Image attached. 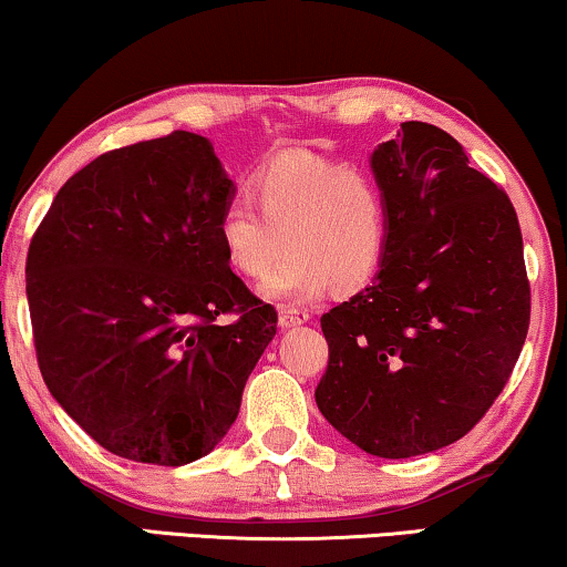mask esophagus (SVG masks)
I'll use <instances>...</instances> for the list:
<instances>
[{
  "label": "esophagus",
  "mask_w": 567,
  "mask_h": 567,
  "mask_svg": "<svg viewBox=\"0 0 567 567\" xmlns=\"http://www.w3.org/2000/svg\"><path fill=\"white\" fill-rule=\"evenodd\" d=\"M309 317H312V312L305 307H291V305H284L281 309H278V324L281 328H297V324H305L309 322Z\"/></svg>",
  "instance_id": "34e87169"
}]
</instances>
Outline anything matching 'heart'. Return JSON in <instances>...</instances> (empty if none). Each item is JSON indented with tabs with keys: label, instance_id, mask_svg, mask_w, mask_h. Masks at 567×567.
<instances>
[{
	"label": "heart",
	"instance_id": "heart-1",
	"mask_svg": "<svg viewBox=\"0 0 567 567\" xmlns=\"http://www.w3.org/2000/svg\"><path fill=\"white\" fill-rule=\"evenodd\" d=\"M216 237L239 276L266 278L274 299L309 301L330 289L359 291L382 268L390 243V208L382 183L367 167L312 154H284L250 181V198L221 206Z\"/></svg>",
	"mask_w": 567,
	"mask_h": 567
}]
</instances>
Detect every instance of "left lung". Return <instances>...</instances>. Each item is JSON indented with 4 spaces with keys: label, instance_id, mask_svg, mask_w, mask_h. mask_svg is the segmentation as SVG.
<instances>
[{
    "label": "left lung",
    "instance_id": "obj_1",
    "mask_svg": "<svg viewBox=\"0 0 567 567\" xmlns=\"http://www.w3.org/2000/svg\"><path fill=\"white\" fill-rule=\"evenodd\" d=\"M371 154L390 208L374 284L322 315L320 413L384 460L436 452L483 421L529 332L522 229L456 138L408 121Z\"/></svg>",
    "mask_w": 567,
    "mask_h": 567
}]
</instances>
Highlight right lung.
<instances>
[{
	"label": "right lung",
	"instance_id": "1",
	"mask_svg": "<svg viewBox=\"0 0 567 567\" xmlns=\"http://www.w3.org/2000/svg\"><path fill=\"white\" fill-rule=\"evenodd\" d=\"M229 196L212 144L173 131L74 173L30 239L43 382L123 460L181 467L212 452L276 336V307L231 274L216 237Z\"/></svg>",
	"mask_w": 567,
	"mask_h": 567
}]
</instances>
